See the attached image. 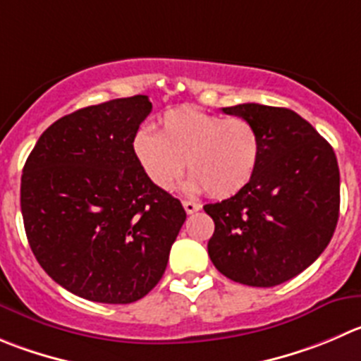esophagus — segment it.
I'll list each match as a JSON object with an SVG mask.
<instances>
[{"label":"esophagus","instance_id":"esophagus-1","mask_svg":"<svg viewBox=\"0 0 361 361\" xmlns=\"http://www.w3.org/2000/svg\"><path fill=\"white\" fill-rule=\"evenodd\" d=\"M183 205H184V211L188 212V214H193V212H197V211H200V205L197 204V202H191V200H184L183 202Z\"/></svg>","mask_w":361,"mask_h":361}]
</instances>
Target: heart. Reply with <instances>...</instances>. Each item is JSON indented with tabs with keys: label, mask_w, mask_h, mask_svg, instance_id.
Returning a JSON list of instances; mask_svg holds the SVG:
<instances>
[{
	"label": "heart",
	"mask_w": 361,
	"mask_h": 361,
	"mask_svg": "<svg viewBox=\"0 0 361 361\" xmlns=\"http://www.w3.org/2000/svg\"><path fill=\"white\" fill-rule=\"evenodd\" d=\"M260 136L252 122L225 118L195 108L170 109L159 120V131L142 129L133 138V154L150 183L171 191L184 173L195 193L212 198L241 193L260 161Z\"/></svg>",
	"instance_id": "obj_1"
}]
</instances>
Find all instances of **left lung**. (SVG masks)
<instances>
[{
    "mask_svg": "<svg viewBox=\"0 0 361 361\" xmlns=\"http://www.w3.org/2000/svg\"><path fill=\"white\" fill-rule=\"evenodd\" d=\"M223 113L252 122L262 150L241 193L204 205L214 221L209 257L219 273L243 286H280L331 241L341 209L337 156L293 109L248 102Z\"/></svg>",
    "mask_w": 361,
    "mask_h": 361,
    "instance_id": "1",
    "label": "left lung"
}]
</instances>
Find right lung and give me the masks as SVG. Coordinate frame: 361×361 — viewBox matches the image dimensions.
Listing matches in <instances>:
<instances>
[{
	"label": "right lung",
	"mask_w": 361,
	"mask_h": 361,
	"mask_svg": "<svg viewBox=\"0 0 361 361\" xmlns=\"http://www.w3.org/2000/svg\"><path fill=\"white\" fill-rule=\"evenodd\" d=\"M147 95L113 99L51 123L26 159L20 212L30 248L63 289L97 303L142 300L163 276L186 211L150 183L133 138Z\"/></svg>",
	"instance_id": "add662e5"
}]
</instances>
